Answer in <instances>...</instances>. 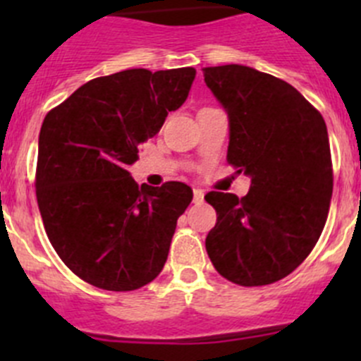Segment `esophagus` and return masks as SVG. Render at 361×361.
Here are the masks:
<instances>
[{"mask_svg":"<svg viewBox=\"0 0 361 361\" xmlns=\"http://www.w3.org/2000/svg\"><path fill=\"white\" fill-rule=\"evenodd\" d=\"M204 201V192L201 188H194V202L201 204Z\"/></svg>","mask_w":361,"mask_h":361,"instance_id":"obj_1","label":"esophagus"}]
</instances>
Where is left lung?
Segmentation results:
<instances>
[{
  "mask_svg": "<svg viewBox=\"0 0 361 361\" xmlns=\"http://www.w3.org/2000/svg\"><path fill=\"white\" fill-rule=\"evenodd\" d=\"M202 71L228 115V164L251 178L241 199L206 194L218 214L206 251L228 281L271 285L307 258L325 227L334 188L326 123L285 80L241 64Z\"/></svg>",
  "mask_w": 361,
  "mask_h": 361,
  "instance_id": "left-lung-1",
  "label": "left lung"
}]
</instances>
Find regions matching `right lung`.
I'll list each match as a JSON object with an SVG mask.
<instances>
[{
	"mask_svg": "<svg viewBox=\"0 0 361 361\" xmlns=\"http://www.w3.org/2000/svg\"><path fill=\"white\" fill-rule=\"evenodd\" d=\"M194 78V68L126 69L90 80L47 113L36 199L54 250L89 285L130 292L162 271L194 194L181 181L140 187L127 169Z\"/></svg>",
	"mask_w": 361,
	"mask_h": 361,
	"instance_id": "right-lung-1",
	"label": "right lung"
}]
</instances>
